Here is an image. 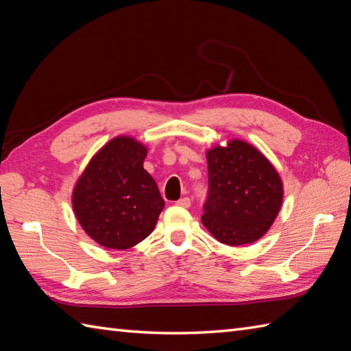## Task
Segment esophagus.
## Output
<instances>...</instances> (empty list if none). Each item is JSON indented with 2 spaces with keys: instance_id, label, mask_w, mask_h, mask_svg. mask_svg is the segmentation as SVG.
Masks as SVG:
<instances>
[{
  "instance_id": "esophagus-1",
  "label": "esophagus",
  "mask_w": 351,
  "mask_h": 351,
  "mask_svg": "<svg viewBox=\"0 0 351 351\" xmlns=\"http://www.w3.org/2000/svg\"><path fill=\"white\" fill-rule=\"evenodd\" d=\"M176 205L181 206V208H190V206H191V199H190V197L179 199V200L176 202Z\"/></svg>"
}]
</instances>
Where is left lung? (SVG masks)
<instances>
[{
  "label": "left lung",
  "mask_w": 351,
  "mask_h": 351,
  "mask_svg": "<svg viewBox=\"0 0 351 351\" xmlns=\"http://www.w3.org/2000/svg\"><path fill=\"white\" fill-rule=\"evenodd\" d=\"M209 190L202 223L226 245L256 242L269 230L282 203V182L262 152L243 141L206 152Z\"/></svg>",
  "instance_id": "left-lung-1"
}]
</instances>
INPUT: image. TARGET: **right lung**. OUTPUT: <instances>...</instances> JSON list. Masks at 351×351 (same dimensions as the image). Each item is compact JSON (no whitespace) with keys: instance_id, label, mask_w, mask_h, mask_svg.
Returning <instances> with one entry per match:
<instances>
[{"instance_id":"1","label":"right lung","mask_w":351,"mask_h":351,"mask_svg":"<svg viewBox=\"0 0 351 351\" xmlns=\"http://www.w3.org/2000/svg\"><path fill=\"white\" fill-rule=\"evenodd\" d=\"M146 146L112 138L95 154L73 190V209L89 238L104 248L127 250L148 238L165 200L143 169Z\"/></svg>"}]
</instances>
